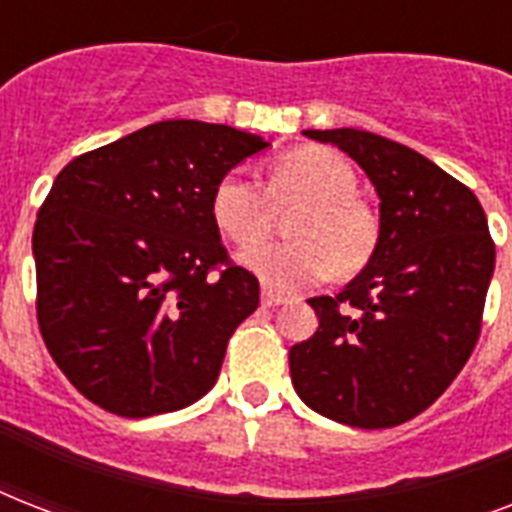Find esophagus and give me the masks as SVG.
Masks as SVG:
<instances>
[{
	"instance_id": "esophagus-1",
	"label": "esophagus",
	"mask_w": 512,
	"mask_h": 512,
	"mask_svg": "<svg viewBox=\"0 0 512 512\" xmlns=\"http://www.w3.org/2000/svg\"><path fill=\"white\" fill-rule=\"evenodd\" d=\"M287 303V297L279 295V292H273L271 287H263V305L265 308H276V305Z\"/></svg>"
}]
</instances>
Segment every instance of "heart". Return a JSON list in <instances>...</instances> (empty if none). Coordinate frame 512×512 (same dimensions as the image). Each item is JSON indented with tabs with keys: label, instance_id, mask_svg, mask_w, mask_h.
<instances>
[{
	"label": "heart",
	"instance_id": "obj_1",
	"mask_svg": "<svg viewBox=\"0 0 512 512\" xmlns=\"http://www.w3.org/2000/svg\"><path fill=\"white\" fill-rule=\"evenodd\" d=\"M356 172L340 154L321 146L276 159L268 188L244 172H228L212 191V220L236 247H255L268 236L273 207L303 204L289 217L287 244L249 249L241 263L273 289L316 284L329 273L350 276L369 263L380 241V220L356 196Z\"/></svg>",
	"mask_w": 512,
	"mask_h": 512
}]
</instances>
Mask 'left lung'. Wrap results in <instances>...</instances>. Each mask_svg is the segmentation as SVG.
Here are the masks:
<instances>
[{
	"mask_svg": "<svg viewBox=\"0 0 512 512\" xmlns=\"http://www.w3.org/2000/svg\"><path fill=\"white\" fill-rule=\"evenodd\" d=\"M358 162L380 196V241L335 297H311L319 329L289 350L297 396L353 428L425 412L476 348L494 241L468 185L396 140L305 130Z\"/></svg>",
	"mask_w": 512,
	"mask_h": 512,
	"instance_id": "8db88e82",
	"label": "left lung"
}]
</instances>
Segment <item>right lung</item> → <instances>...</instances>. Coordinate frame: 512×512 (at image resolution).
<instances>
[{
	"label": "right lung",
	"instance_id": "1",
	"mask_svg": "<svg viewBox=\"0 0 512 512\" xmlns=\"http://www.w3.org/2000/svg\"><path fill=\"white\" fill-rule=\"evenodd\" d=\"M268 140L167 119L76 156L34 225L36 321L84 398L119 417L199 401L260 305L212 220L220 177Z\"/></svg>",
	"mask_w": 512,
	"mask_h": 512
}]
</instances>
